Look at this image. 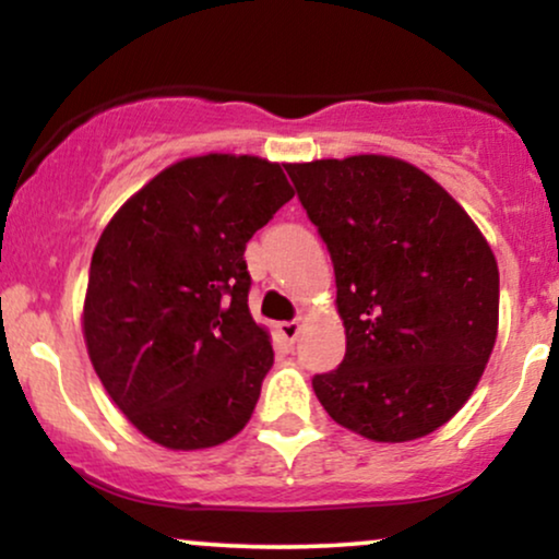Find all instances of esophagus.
<instances>
[{"label":"esophagus","instance_id":"34e87169","mask_svg":"<svg viewBox=\"0 0 559 559\" xmlns=\"http://www.w3.org/2000/svg\"><path fill=\"white\" fill-rule=\"evenodd\" d=\"M277 333H280L282 341L293 346V343L297 341V335H300V323H297V320H289V323H280Z\"/></svg>","mask_w":559,"mask_h":559}]
</instances>
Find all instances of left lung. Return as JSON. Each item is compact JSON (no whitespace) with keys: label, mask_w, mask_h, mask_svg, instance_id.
<instances>
[{"label":"left lung","mask_w":559,"mask_h":559,"mask_svg":"<svg viewBox=\"0 0 559 559\" xmlns=\"http://www.w3.org/2000/svg\"><path fill=\"white\" fill-rule=\"evenodd\" d=\"M331 251L346 358L312 379L335 423L373 442L425 438L471 400L499 333V264L461 203L412 163L285 165Z\"/></svg>","instance_id":"1"}]
</instances>
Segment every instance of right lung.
Here are the masks:
<instances>
[{
    "label": "right lung",
    "instance_id": "right-lung-1",
    "mask_svg": "<svg viewBox=\"0 0 559 559\" xmlns=\"http://www.w3.org/2000/svg\"><path fill=\"white\" fill-rule=\"evenodd\" d=\"M293 195L280 163L211 152L165 167L106 224L83 341L147 440L203 450L247 427L274 354L249 312L243 249Z\"/></svg>",
    "mask_w": 559,
    "mask_h": 559
}]
</instances>
